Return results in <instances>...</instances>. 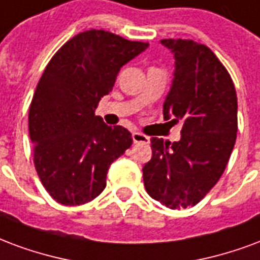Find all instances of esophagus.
<instances>
[{
  "label": "esophagus",
  "instance_id": "esophagus-1",
  "mask_svg": "<svg viewBox=\"0 0 260 260\" xmlns=\"http://www.w3.org/2000/svg\"><path fill=\"white\" fill-rule=\"evenodd\" d=\"M132 140H134V143H143V145H149L150 139L143 134H140V132H134L132 134Z\"/></svg>",
  "mask_w": 260,
  "mask_h": 260
}]
</instances>
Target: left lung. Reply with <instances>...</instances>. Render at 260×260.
I'll use <instances>...</instances> for the list:
<instances>
[{
	"mask_svg": "<svg viewBox=\"0 0 260 260\" xmlns=\"http://www.w3.org/2000/svg\"><path fill=\"white\" fill-rule=\"evenodd\" d=\"M175 57L162 113L182 122L178 142L151 138L143 167L151 199L171 209L193 207L216 184L237 136V95L232 77L208 47L191 40H161Z\"/></svg>",
	"mask_w": 260,
	"mask_h": 260,
	"instance_id": "obj_1",
	"label": "left lung"
}]
</instances>
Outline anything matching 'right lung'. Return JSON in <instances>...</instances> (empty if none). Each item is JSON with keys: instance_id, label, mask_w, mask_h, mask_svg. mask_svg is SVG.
Instances as JSON below:
<instances>
[{"instance_id": "add662e5", "label": "right lung", "mask_w": 260, "mask_h": 260, "mask_svg": "<svg viewBox=\"0 0 260 260\" xmlns=\"http://www.w3.org/2000/svg\"><path fill=\"white\" fill-rule=\"evenodd\" d=\"M147 47L88 30L69 40L45 67L30 105L28 132L38 176L57 203L81 205L96 199L110 165L132 145L129 131L106 125L95 110L121 67Z\"/></svg>"}]
</instances>
